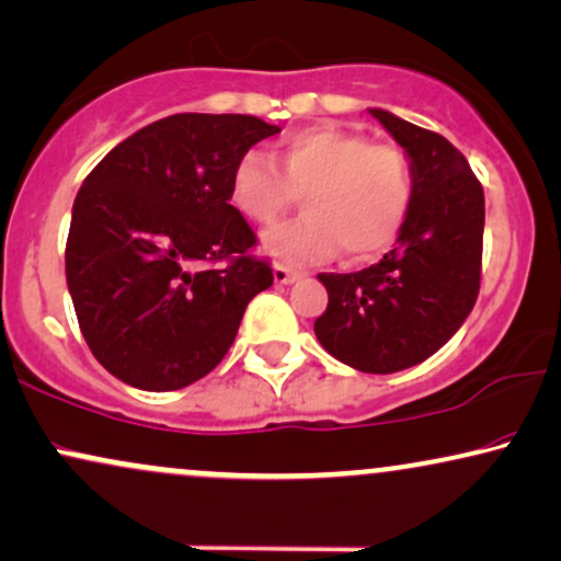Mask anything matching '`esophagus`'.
I'll use <instances>...</instances> for the list:
<instances>
[{"instance_id": "34e87169", "label": "esophagus", "mask_w": 561, "mask_h": 561, "mask_svg": "<svg viewBox=\"0 0 561 561\" xmlns=\"http://www.w3.org/2000/svg\"><path fill=\"white\" fill-rule=\"evenodd\" d=\"M272 274H274L276 285H293V282L300 279V274L293 272V268L285 266V264H276V266L272 268Z\"/></svg>"}]
</instances>
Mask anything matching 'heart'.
<instances>
[{"mask_svg":"<svg viewBox=\"0 0 561 561\" xmlns=\"http://www.w3.org/2000/svg\"><path fill=\"white\" fill-rule=\"evenodd\" d=\"M274 160L276 165L261 152L240 154L230 173V202L251 222L272 225L302 194L305 217L261 236V251L279 264H318L342 248L354 261L373 259L407 225L414 179L399 147L318 124L282 139Z\"/></svg>","mask_w":561,"mask_h":561,"instance_id":"1","label":"heart"}]
</instances>
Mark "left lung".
I'll use <instances>...</instances> for the list:
<instances>
[{"instance_id":"8db88e82","label":"left lung","mask_w":561,"mask_h":561,"mask_svg":"<svg viewBox=\"0 0 561 561\" xmlns=\"http://www.w3.org/2000/svg\"><path fill=\"white\" fill-rule=\"evenodd\" d=\"M414 179L407 225L378 264L318 274L329 308L316 336L359 373L388 375L432 357L463 325L479 295L484 188L448 139L370 108Z\"/></svg>"}]
</instances>
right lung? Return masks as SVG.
<instances>
[{"mask_svg":"<svg viewBox=\"0 0 561 561\" xmlns=\"http://www.w3.org/2000/svg\"><path fill=\"white\" fill-rule=\"evenodd\" d=\"M279 126L243 113L160 118L92 168L72 207L67 287L90 352L139 391L215 370L248 302L272 287L256 236L230 204L240 154ZM225 260L219 267L207 263Z\"/></svg>","mask_w":561,"mask_h":561,"instance_id":"obj_1","label":"right lung"}]
</instances>
